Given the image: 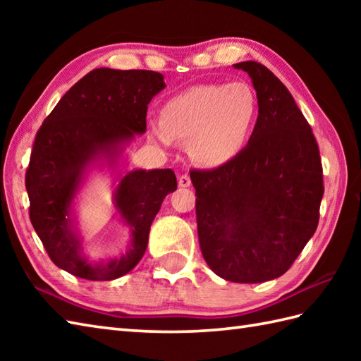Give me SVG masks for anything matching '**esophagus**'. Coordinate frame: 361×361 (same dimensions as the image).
I'll return each instance as SVG.
<instances>
[{"label": "esophagus", "instance_id": "1", "mask_svg": "<svg viewBox=\"0 0 361 361\" xmlns=\"http://www.w3.org/2000/svg\"><path fill=\"white\" fill-rule=\"evenodd\" d=\"M178 185L180 188H189L190 186V176L189 175H181L180 180H178Z\"/></svg>", "mask_w": 361, "mask_h": 361}]
</instances>
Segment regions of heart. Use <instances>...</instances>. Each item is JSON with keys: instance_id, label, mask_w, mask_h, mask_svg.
<instances>
[{"instance_id": "heart-1", "label": "heart", "mask_w": 361, "mask_h": 361, "mask_svg": "<svg viewBox=\"0 0 361 361\" xmlns=\"http://www.w3.org/2000/svg\"><path fill=\"white\" fill-rule=\"evenodd\" d=\"M257 118V97L247 83H208L169 99L161 121L149 124V137L164 149H171L175 140H189L190 158L214 169L240 155Z\"/></svg>"}]
</instances>
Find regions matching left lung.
Returning <instances> with one entry per match:
<instances>
[{
    "label": "left lung",
    "mask_w": 361,
    "mask_h": 361,
    "mask_svg": "<svg viewBox=\"0 0 361 361\" xmlns=\"http://www.w3.org/2000/svg\"><path fill=\"white\" fill-rule=\"evenodd\" d=\"M259 118L231 163L190 171L198 240L220 278L260 283L286 273L315 234L324 194L319 150L287 87L257 62H240Z\"/></svg>",
    "instance_id": "obj_1"
}]
</instances>
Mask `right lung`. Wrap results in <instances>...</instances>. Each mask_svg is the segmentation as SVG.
Returning <instances> with one entry per match:
<instances>
[{"instance_id": "obj_1", "label": "right lung", "mask_w": 361, "mask_h": 361, "mask_svg": "<svg viewBox=\"0 0 361 361\" xmlns=\"http://www.w3.org/2000/svg\"><path fill=\"white\" fill-rule=\"evenodd\" d=\"M164 88V75L155 71L99 68L70 88L37 132L26 172L29 217L62 270L111 281L132 271L144 256L152 221L166 195L176 190V176L172 169L124 171V152L145 133L147 105ZM105 165L115 175L114 205L130 228V245L119 257L90 261L73 200L87 173Z\"/></svg>"}]
</instances>
